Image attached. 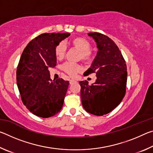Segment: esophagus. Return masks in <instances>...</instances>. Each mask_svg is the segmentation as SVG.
Listing matches in <instances>:
<instances>
[{"label":"esophagus","instance_id":"obj_1","mask_svg":"<svg viewBox=\"0 0 153 153\" xmlns=\"http://www.w3.org/2000/svg\"><path fill=\"white\" fill-rule=\"evenodd\" d=\"M75 82H76V80H74V79H70V80H69V84H74V83H75Z\"/></svg>","mask_w":153,"mask_h":153}]
</instances>
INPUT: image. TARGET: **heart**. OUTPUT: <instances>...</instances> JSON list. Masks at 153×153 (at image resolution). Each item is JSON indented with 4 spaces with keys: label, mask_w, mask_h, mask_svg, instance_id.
<instances>
[{
    "label": "heart",
    "mask_w": 153,
    "mask_h": 153,
    "mask_svg": "<svg viewBox=\"0 0 153 153\" xmlns=\"http://www.w3.org/2000/svg\"><path fill=\"white\" fill-rule=\"evenodd\" d=\"M69 45L74 48L77 49L79 51L78 59H82L84 62H90L92 61V53L90 50L91 45L86 39L82 37H76L69 42ZM66 53V46L63 42L59 43L55 46V55L56 58L61 60L63 59ZM62 69L64 72L71 77H74L76 75L82 71V67L78 63L67 62L62 66Z\"/></svg>",
    "instance_id": "heart-1"
}]
</instances>
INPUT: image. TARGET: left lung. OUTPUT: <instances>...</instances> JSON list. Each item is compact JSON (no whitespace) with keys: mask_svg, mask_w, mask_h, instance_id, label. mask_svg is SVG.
I'll list each match as a JSON object with an SVG mask.
<instances>
[{"mask_svg":"<svg viewBox=\"0 0 153 153\" xmlns=\"http://www.w3.org/2000/svg\"><path fill=\"white\" fill-rule=\"evenodd\" d=\"M88 35L97 43L98 52L84 74L95 73L97 79L91 86L86 80L79 82L82 102L88 113L102 116L117 107L126 94L127 66L118 46L110 38L98 32Z\"/></svg>","mask_w":153,"mask_h":153,"instance_id":"left-lung-1","label":"left lung"}]
</instances>
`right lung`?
I'll return each instance as SVG.
<instances>
[{"label": "right lung", "instance_id": "obj_1", "mask_svg": "<svg viewBox=\"0 0 153 153\" xmlns=\"http://www.w3.org/2000/svg\"><path fill=\"white\" fill-rule=\"evenodd\" d=\"M69 33H42L27 44L17 68V84L24 105L33 115L53 117L61 110L69 83L52 81L48 68L55 67V46Z\"/></svg>", "mask_w": 153, "mask_h": 153}]
</instances>
